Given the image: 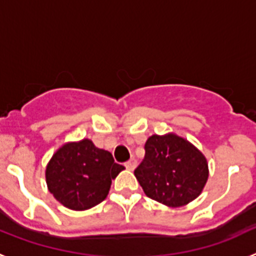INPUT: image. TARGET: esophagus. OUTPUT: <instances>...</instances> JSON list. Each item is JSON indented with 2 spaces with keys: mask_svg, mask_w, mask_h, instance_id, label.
<instances>
[{
  "mask_svg": "<svg viewBox=\"0 0 256 256\" xmlns=\"http://www.w3.org/2000/svg\"><path fill=\"white\" fill-rule=\"evenodd\" d=\"M136 164H137V162H136V159H130L128 160V162H126V168L128 169V170H133V169L136 168Z\"/></svg>",
  "mask_w": 256,
  "mask_h": 256,
  "instance_id": "esophagus-1",
  "label": "esophagus"
}]
</instances>
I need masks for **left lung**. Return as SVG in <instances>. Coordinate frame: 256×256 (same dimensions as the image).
Returning <instances> with one entry per match:
<instances>
[{
  "instance_id": "obj_1",
  "label": "left lung",
  "mask_w": 256,
  "mask_h": 256,
  "mask_svg": "<svg viewBox=\"0 0 256 256\" xmlns=\"http://www.w3.org/2000/svg\"><path fill=\"white\" fill-rule=\"evenodd\" d=\"M144 152L134 176L146 196L178 208L200 195L209 177L208 162L187 140L173 133L154 134L144 144Z\"/></svg>"
}]
</instances>
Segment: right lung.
Here are the masks:
<instances>
[{"label":"right lung","instance_id":"1","mask_svg":"<svg viewBox=\"0 0 256 256\" xmlns=\"http://www.w3.org/2000/svg\"><path fill=\"white\" fill-rule=\"evenodd\" d=\"M124 169L108 151L91 140L61 146L46 168V182L54 198L72 210H87L102 202L112 180Z\"/></svg>","mask_w":256,"mask_h":256}]
</instances>
